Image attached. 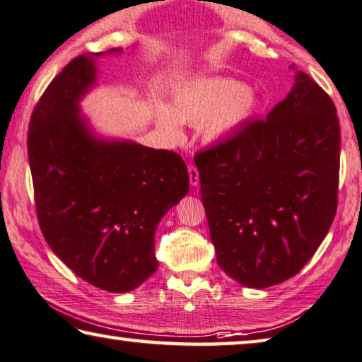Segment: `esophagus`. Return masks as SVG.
Here are the masks:
<instances>
[{"label":"esophagus","mask_w":362,"mask_h":362,"mask_svg":"<svg viewBox=\"0 0 362 362\" xmlns=\"http://www.w3.org/2000/svg\"><path fill=\"white\" fill-rule=\"evenodd\" d=\"M187 173H189V181H191V186L196 187L199 185V171L196 166H189L187 168Z\"/></svg>","instance_id":"esophagus-1"}]
</instances>
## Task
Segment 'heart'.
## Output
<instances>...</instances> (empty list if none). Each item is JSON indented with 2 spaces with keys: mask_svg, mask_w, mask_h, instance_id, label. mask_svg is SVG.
Listing matches in <instances>:
<instances>
[{
  "mask_svg": "<svg viewBox=\"0 0 362 362\" xmlns=\"http://www.w3.org/2000/svg\"><path fill=\"white\" fill-rule=\"evenodd\" d=\"M261 99L243 83L230 78L204 76L185 83L173 93L171 107L155 103V124L171 140L181 135V122L201 125L204 142L218 144L253 120Z\"/></svg>",
  "mask_w": 362,
  "mask_h": 362,
  "instance_id": "b5f03b06",
  "label": "heart"
}]
</instances>
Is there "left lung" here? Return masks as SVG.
I'll return each instance as SVG.
<instances>
[{"label":"left lung","instance_id":"8db88e82","mask_svg":"<svg viewBox=\"0 0 362 362\" xmlns=\"http://www.w3.org/2000/svg\"><path fill=\"white\" fill-rule=\"evenodd\" d=\"M339 142L333 101L297 71L266 120L196 155L217 263L232 279L264 289L308 263L337 214Z\"/></svg>","mask_w":362,"mask_h":362}]
</instances>
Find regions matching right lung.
I'll list each match as a JSON object with an SVG mask.
<instances>
[{"label": "right lung", "instance_id": "1", "mask_svg": "<svg viewBox=\"0 0 362 362\" xmlns=\"http://www.w3.org/2000/svg\"><path fill=\"white\" fill-rule=\"evenodd\" d=\"M99 54L73 59L42 94L28 153L40 230L78 277L107 292L134 291L158 268L155 230L189 192L175 151L99 135L80 103L98 85Z\"/></svg>", "mask_w": 362, "mask_h": 362}]
</instances>
